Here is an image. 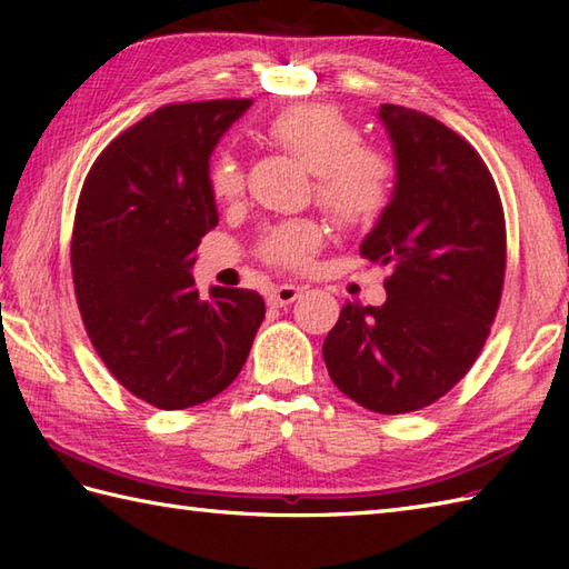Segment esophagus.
<instances>
[{"label": "esophagus", "mask_w": 569, "mask_h": 569, "mask_svg": "<svg viewBox=\"0 0 569 569\" xmlns=\"http://www.w3.org/2000/svg\"><path fill=\"white\" fill-rule=\"evenodd\" d=\"M298 296H300L298 286H276L269 291V303L273 308H286V306H291Z\"/></svg>", "instance_id": "1"}]
</instances>
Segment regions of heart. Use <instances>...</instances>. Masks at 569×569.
Here are the masks:
<instances>
[{
  "label": "heart",
  "mask_w": 569,
  "mask_h": 569,
  "mask_svg": "<svg viewBox=\"0 0 569 569\" xmlns=\"http://www.w3.org/2000/svg\"><path fill=\"white\" fill-rule=\"evenodd\" d=\"M278 147L312 171V190L332 222L347 229L371 227L396 192V163L389 153L367 147L361 131L332 107L293 104L266 124ZM210 196L232 202L244 190V171L232 153H220L208 171ZM322 227L316 220H286L266 227L257 253L278 269H303L318 251Z\"/></svg>",
  "instance_id": "1"
}]
</instances>
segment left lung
<instances>
[{"label": "left lung", "instance_id": "8db88e82", "mask_svg": "<svg viewBox=\"0 0 569 569\" xmlns=\"http://www.w3.org/2000/svg\"><path fill=\"white\" fill-rule=\"evenodd\" d=\"M396 192L359 253L389 266L381 308L347 300L322 357L345 396L398 416L438 401L475 365L497 318L506 220L471 143L430 114L381 104Z\"/></svg>", "mask_w": 569, "mask_h": 569}]
</instances>
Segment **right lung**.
Masks as SVG:
<instances>
[{"label": "right lung", "mask_w": 569, "mask_h": 569, "mask_svg": "<svg viewBox=\"0 0 569 569\" xmlns=\"http://www.w3.org/2000/svg\"><path fill=\"white\" fill-rule=\"evenodd\" d=\"M249 104L159 107L107 143L80 190L70 266L82 325L112 377L161 410L222 393L266 316L259 293L214 286L202 300L190 276L217 224L210 153Z\"/></svg>", "instance_id": "right-lung-1"}]
</instances>
